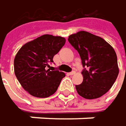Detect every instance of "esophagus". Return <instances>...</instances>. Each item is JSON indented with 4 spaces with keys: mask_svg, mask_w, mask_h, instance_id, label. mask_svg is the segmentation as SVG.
I'll return each instance as SVG.
<instances>
[{
    "mask_svg": "<svg viewBox=\"0 0 126 126\" xmlns=\"http://www.w3.org/2000/svg\"><path fill=\"white\" fill-rule=\"evenodd\" d=\"M75 71H71V72H70V73H68V74L69 75H74V74H75Z\"/></svg>",
    "mask_w": 126,
    "mask_h": 126,
    "instance_id": "obj_1",
    "label": "esophagus"
}]
</instances>
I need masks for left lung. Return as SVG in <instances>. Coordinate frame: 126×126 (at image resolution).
<instances>
[{
    "label": "left lung",
    "mask_w": 126,
    "mask_h": 126,
    "mask_svg": "<svg viewBox=\"0 0 126 126\" xmlns=\"http://www.w3.org/2000/svg\"><path fill=\"white\" fill-rule=\"evenodd\" d=\"M68 41L77 50L84 67L83 80L76 86L77 93L86 99L101 97L110 90L119 74L115 50L103 38L84 31L70 35Z\"/></svg>",
    "instance_id": "1"
}]
</instances>
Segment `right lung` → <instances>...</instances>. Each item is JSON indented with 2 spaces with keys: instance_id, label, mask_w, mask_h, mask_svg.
<instances>
[{
  "instance_id": "add662e5",
  "label": "right lung",
  "mask_w": 126,
  "mask_h": 126,
  "mask_svg": "<svg viewBox=\"0 0 126 126\" xmlns=\"http://www.w3.org/2000/svg\"><path fill=\"white\" fill-rule=\"evenodd\" d=\"M65 39L50 34L42 35L28 42L18 50L14 59V72L23 89L37 98H47L57 91L64 73L50 71L53 62L65 43Z\"/></svg>"
}]
</instances>
